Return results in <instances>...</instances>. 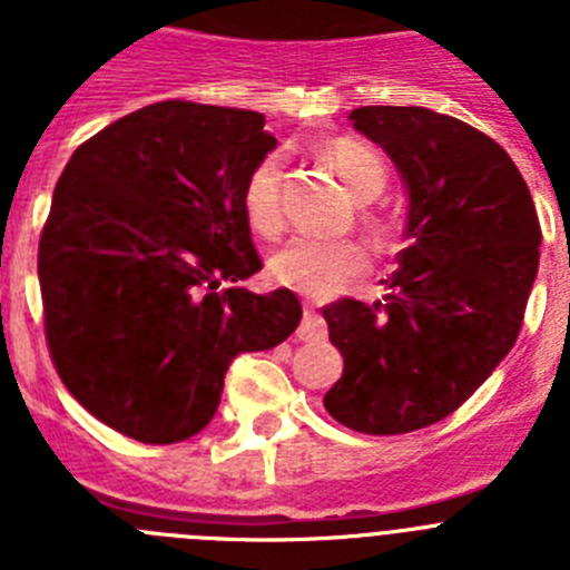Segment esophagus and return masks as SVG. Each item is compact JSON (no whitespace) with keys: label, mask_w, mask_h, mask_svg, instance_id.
Returning a JSON list of instances; mask_svg holds the SVG:
<instances>
[{"label":"esophagus","mask_w":570,"mask_h":570,"mask_svg":"<svg viewBox=\"0 0 570 570\" xmlns=\"http://www.w3.org/2000/svg\"><path fill=\"white\" fill-rule=\"evenodd\" d=\"M296 336H299L302 342H322L328 336V325H325L320 311H314L311 305L305 308V316H302L299 328H296Z\"/></svg>","instance_id":"34e87169"}]
</instances>
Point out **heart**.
<instances>
[{"label": "heart", "instance_id": "obj_1", "mask_svg": "<svg viewBox=\"0 0 570 570\" xmlns=\"http://www.w3.org/2000/svg\"><path fill=\"white\" fill-rule=\"evenodd\" d=\"M345 188L356 203H371L385 188L387 170L382 156L360 139H336L325 148ZM242 210L250 228L259 236H276L285 223L282 210V159L279 154L262 156L242 188ZM380 225V223H374ZM371 265L367 250L356 239L296 234L279 250H274L268 271L279 285L308 296H325L345 282L362 276Z\"/></svg>", "mask_w": 570, "mask_h": 570}]
</instances>
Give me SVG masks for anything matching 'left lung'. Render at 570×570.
Segmentation results:
<instances>
[{
  "label": "left lung",
  "instance_id": "left-lung-1",
  "mask_svg": "<svg viewBox=\"0 0 570 570\" xmlns=\"http://www.w3.org/2000/svg\"><path fill=\"white\" fill-rule=\"evenodd\" d=\"M351 122L407 188L400 268L374 305L322 308L345 367L325 411L351 431L411 434L454 414L505 360L540 268L531 190L491 136L428 108L367 105Z\"/></svg>",
  "mask_w": 570,
  "mask_h": 570
}]
</instances>
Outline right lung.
<instances>
[{"label":"right lung","mask_w":570,"mask_h":570,"mask_svg":"<svg viewBox=\"0 0 570 570\" xmlns=\"http://www.w3.org/2000/svg\"><path fill=\"white\" fill-rule=\"evenodd\" d=\"M276 148L256 110L170 99L79 145L39 239L45 336L59 380L119 434L170 445L214 420L225 371L302 320L262 268L242 188Z\"/></svg>","instance_id":"1"}]
</instances>
